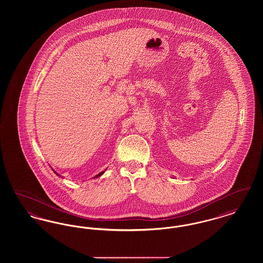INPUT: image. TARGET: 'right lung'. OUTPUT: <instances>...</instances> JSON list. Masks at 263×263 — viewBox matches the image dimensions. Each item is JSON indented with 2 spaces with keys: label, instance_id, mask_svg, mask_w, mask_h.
I'll return each instance as SVG.
<instances>
[{
  "label": "right lung",
  "instance_id": "obj_1",
  "mask_svg": "<svg viewBox=\"0 0 263 263\" xmlns=\"http://www.w3.org/2000/svg\"><path fill=\"white\" fill-rule=\"evenodd\" d=\"M52 171H53V172H54V173H55L56 175H58V176H61V175H59V174H57V173H56V172H55L54 170H52ZM104 172H105V171H103V172H101V173H100L99 175H96V176H95V178H97V177H99V176H100V175H103V174H104ZM61 177H62V176H61Z\"/></svg>",
  "mask_w": 263,
  "mask_h": 263
}]
</instances>
